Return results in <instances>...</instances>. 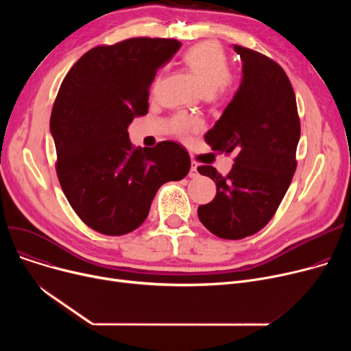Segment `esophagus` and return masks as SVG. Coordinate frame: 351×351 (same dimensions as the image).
Instances as JSON below:
<instances>
[{"mask_svg": "<svg viewBox=\"0 0 351 351\" xmlns=\"http://www.w3.org/2000/svg\"><path fill=\"white\" fill-rule=\"evenodd\" d=\"M199 172H197V163L192 162L191 165V171H189V178H197Z\"/></svg>", "mask_w": 351, "mask_h": 351, "instance_id": "34e87169", "label": "esophagus"}]
</instances>
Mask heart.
I'll list each match as a JSON object with an SVG mask.
<instances>
[{
    "label": "heart",
    "instance_id": "1",
    "mask_svg": "<svg viewBox=\"0 0 351 351\" xmlns=\"http://www.w3.org/2000/svg\"><path fill=\"white\" fill-rule=\"evenodd\" d=\"M185 64L205 94H213L216 89L226 92L232 85V78L228 72V58L217 44L202 43L192 47L185 53ZM197 126V119L185 115H179L173 121L175 132L180 136L196 131Z\"/></svg>",
    "mask_w": 351,
    "mask_h": 351
}]
</instances>
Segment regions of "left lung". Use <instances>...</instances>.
I'll return each mask as SVG.
<instances>
[{
	"mask_svg": "<svg viewBox=\"0 0 351 351\" xmlns=\"http://www.w3.org/2000/svg\"><path fill=\"white\" fill-rule=\"evenodd\" d=\"M233 49L242 60V81L205 139L213 151L236 152V159L228 176L199 166L216 183V196L197 216L213 234L237 241L259 232L278 210L296 171L300 121L283 68L261 52Z\"/></svg>",
	"mask_w": 351,
	"mask_h": 351,
	"instance_id": "8db88e82",
	"label": "left lung"
}]
</instances>
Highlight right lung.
<instances>
[{
    "mask_svg": "<svg viewBox=\"0 0 351 351\" xmlns=\"http://www.w3.org/2000/svg\"><path fill=\"white\" fill-rule=\"evenodd\" d=\"M180 45L145 36L95 47L60 86L49 121L58 179L72 209L99 233L121 236L139 228L158 189L191 169L179 143L134 149L128 134L134 118L147 112L158 68Z\"/></svg>",
    "mask_w": 351,
    "mask_h": 351,
    "instance_id": "1",
    "label": "right lung"
}]
</instances>
